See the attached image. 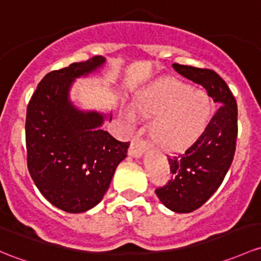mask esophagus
Returning a JSON list of instances; mask_svg holds the SVG:
<instances>
[{"mask_svg": "<svg viewBox=\"0 0 261 261\" xmlns=\"http://www.w3.org/2000/svg\"><path fill=\"white\" fill-rule=\"evenodd\" d=\"M146 141L140 139L139 136H135V138L133 139V141H131L130 149H128V155L134 156V158H140V156L144 153L145 150H146Z\"/></svg>", "mask_w": 261, "mask_h": 261, "instance_id": "obj_1", "label": "esophagus"}]
</instances>
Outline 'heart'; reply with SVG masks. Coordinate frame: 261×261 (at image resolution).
<instances>
[{
  "instance_id": "obj_1",
  "label": "heart",
  "mask_w": 261,
  "mask_h": 261,
  "mask_svg": "<svg viewBox=\"0 0 261 261\" xmlns=\"http://www.w3.org/2000/svg\"><path fill=\"white\" fill-rule=\"evenodd\" d=\"M133 111L152 119L151 140L167 152L185 151L201 138L210 121L211 102L204 91L174 77L161 79L136 96Z\"/></svg>"
}]
</instances>
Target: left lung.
I'll return each instance as SVG.
<instances>
[{"instance_id":"left-lung-1","label":"left lung","mask_w":261,"mask_h":261,"mask_svg":"<svg viewBox=\"0 0 261 261\" xmlns=\"http://www.w3.org/2000/svg\"><path fill=\"white\" fill-rule=\"evenodd\" d=\"M175 70L201 85L219 109L204 134L185 153L170 158L171 179L155 190L160 201L175 213H191L218 190L232 163L238 138V106L234 95L215 71L174 64Z\"/></svg>"}]
</instances>
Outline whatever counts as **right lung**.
Instances as JSON below:
<instances>
[{"mask_svg": "<svg viewBox=\"0 0 261 261\" xmlns=\"http://www.w3.org/2000/svg\"><path fill=\"white\" fill-rule=\"evenodd\" d=\"M103 64L105 57L94 56L51 71L27 105L30 175L40 193L66 213H84L102 200L130 146L101 128L106 115L80 111L68 100L73 80Z\"/></svg>", "mask_w": 261, "mask_h": 261, "instance_id": "obj_1", "label": "right lung"}]
</instances>
